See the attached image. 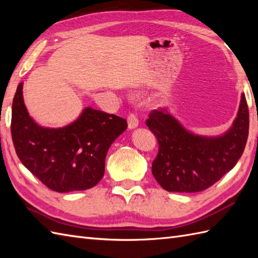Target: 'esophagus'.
<instances>
[{
	"label": "esophagus",
	"mask_w": 258,
	"mask_h": 258,
	"mask_svg": "<svg viewBox=\"0 0 258 258\" xmlns=\"http://www.w3.org/2000/svg\"><path fill=\"white\" fill-rule=\"evenodd\" d=\"M127 123H128V128L133 130L139 126V118L134 113H131L127 117Z\"/></svg>",
	"instance_id": "esophagus-1"
}]
</instances>
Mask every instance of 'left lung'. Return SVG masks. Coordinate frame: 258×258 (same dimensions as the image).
<instances>
[{
	"label": "left lung",
	"instance_id": "left-lung-1",
	"mask_svg": "<svg viewBox=\"0 0 258 258\" xmlns=\"http://www.w3.org/2000/svg\"><path fill=\"white\" fill-rule=\"evenodd\" d=\"M158 142L152 173L164 189L195 193L211 187L236 165L248 138L249 114L245 94L233 126L217 138L185 130L167 109L152 111L146 120Z\"/></svg>",
	"mask_w": 258,
	"mask_h": 258
}]
</instances>
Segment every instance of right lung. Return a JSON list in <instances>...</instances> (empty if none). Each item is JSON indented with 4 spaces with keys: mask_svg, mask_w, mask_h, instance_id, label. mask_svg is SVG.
Masks as SVG:
<instances>
[{
    "mask_svg": "<svg viewBox=\"0 0 258 258\" xmlns=\"http://www.w3.org/2000/svg\"><path fill=\"white\" fill-rule=\"evenodd\" d=\"M23 83L13 98L11 133L22 164L52 190L92 188L102 179L109 146L127 128L125 118L86 107L61 128L42 127L29 115Z\"/></svg>",
    "mask_w": 258,
    "mask_h": 258,
    "instance_id": "right-lung-1",
    "label": "right lung"
}]
</instances>
